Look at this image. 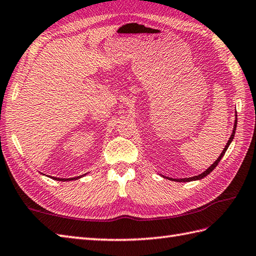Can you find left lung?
<instances>
[{
    "label": "left lung",
    "mask_w": 256,
    "mask_h": 256,
    "mask_svg": "<svg viewBox=\"0 0 256 256\" xmlns=\"http://www.w3.org/2000/svg\"><path fill=\"white\" fill-rule=\"evenodd\" d=\"M236 121H234V126H233V132H232V134H231V136H230V138H229V140H228V143H226V148H224V150H222V153L220 154V156L218 157V160H216L214 164H212L208 170H206L202 174H200V175H198V176H194V177H189V178H182V179H174V178H168L170 179V180H174V182H192V180H199V179H202L204 177H206V175H209V174L214 170V168L216 167V165L219 164V162L221 160V158L222 157H224V155L226 154V150H228V148H229V145L231 144V142L233 140V138H234V134H236V124H238V118H236Z\"/></svg>",
    "instance_id": "obj_1"
}]
</instances>
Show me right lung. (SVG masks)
Returning <instances> with one entry per match:
<instances>
[{"mask_svg": "<svg viewBox=\"0 0 256 256\" xmlns=\"http://www.w3.org/2000/svg\"><path fill=\"white\" fill-rule=\"evenodd\" d=\"M84 175H86V174H84ZM82 176L84 175H81L79 177H74V178H57V177H52L50 176V178L55 179V180H59V182H70V180H76V179H79V178H81Z\"/></svg>", "mask_w": 256, "mask_h": 256, "instance_id": "1", "label": "right lung"}]
</instances>
